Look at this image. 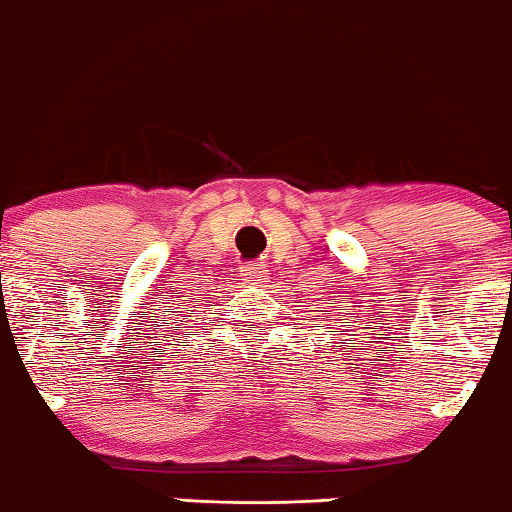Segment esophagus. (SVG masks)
Wrapping results in <instances>:
<instances>
[{
  "mask_svg": "<svg viewBox=\"0 0 512 512\" xmlns=\"http://www.w3.org/2000/svg\"><path fill=\"white\" fill-rule=\"evenodd\" d=\"M240 277L249 284H258V282H263V279H268V270L258 263H249L240 268Z\"/></svg>",
  "mask_w": 512,
  "mask_h": 512,
  "instance_id": "1",
  "label": "esophagus"
}]
</instances>
